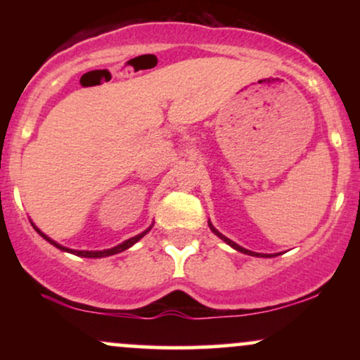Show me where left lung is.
Wrapping results in <instances>:
<instances>
[{"label": "left lung", "mask_w": 360, "mask_h": 360, "mask_svg": "<svg viewBox=\"0 0 360 360\" xmlns=\"http://www.w3.org/2000/svg\"><path fill=\"white\" fill-rule=\"evenodd\" d=\"M208 226H210V230H212V232L217 235V237H220L223 242L225 243H229L230 247H232V249H235V250H238V252H242V254H247V255H252V257H276V255H279V254H259V252H252V250H247V249H243V247H240L238 245V243H235L233 240H230V238H226L225 235L223 233H220L218 232L217 229H214V226L212 225V221L208 220Z\"/></svg>", "instance_id": "obj_1"}]
</instances>
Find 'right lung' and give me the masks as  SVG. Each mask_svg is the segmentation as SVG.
Wrapping results in <instances>:
<instances>
[{"instance_id":"obj_1","label":"right lung","mask_w":360,"mask_h":360,"mask_svg":"<svg viewBox=\"0 0 360 360\" xmlns=\"http://www.w3.org/2000/svg\"><path fill=\"white\" fill-rule=\"evenodd\" d=\"M32 226H34L35 229V232L40 235V237H44L45 240H47L49 243H52L53 247H57V249L59 250H64V252H69V254H74V255H79V257H88V259H101V257H108V255H115V254H120V252H123V250H127V249H130L131 245H135V243H137L140 238L142 237H146V235L150 232V229L152 226H154V223H152L150 226H148L147 230H143L142 233H139V235H135V237H131V238H128V240H125V242H122V243H118V245H115V247H111V249H105V250H74V249H69V247H64V245H60V243H57L56 240H52L51 237H47V235H45L42 230L39 229V226H35V223H32Z\"/></svg>"}]
</instances>
